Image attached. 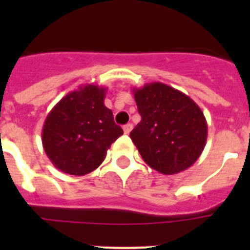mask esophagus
I'll return each mask as SVG.
<instances>
[{"label": "esophagus", "instance_id": "obj_1", "mask_svg": "<svg viewBox=\"0 0 250 250\" xmlns=\"http://www.w3.org/2000/svg\"><path fill=\"white\" fill-rule=\"evenodd\" d=\"M131 130H132L131 124H126V125L124 126V132H125V134H130V132H131Z\"/></svg>", "mask_w": 250, "mask_h": 250}]
</instances>
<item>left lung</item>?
<instances>
[{
    "label": "left lung",
    "instance_id": "1",
    "mask_svg": "<svg viewBox=\"0 0 250 250\" xmlns=\"http://www.w3.org/2000/svg\"><path fill=\"white\" fill-rule=\"evenodd\" d=\"M141 121L130 132L141 158L159 173L173 175L190 167L207 143L208 125L188 95L161 83L132 89Z\"/></svg>",
    "mask_w": 250,
    "mask_h": 250
}]
</instances>
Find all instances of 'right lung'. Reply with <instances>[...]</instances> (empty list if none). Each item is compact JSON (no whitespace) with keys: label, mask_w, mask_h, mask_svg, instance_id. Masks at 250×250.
<instances>
[{"label":"right lung","mask_w":250,"mask_h":250,"mask_svg":"<svg viewBox=\"0 0 250 250\" xmlns=\"http://www.w3.org/2000/svg\"><path fill=\"white\" fill-rule=\"evenodd\" d=\"M106 89L87 83L63 96L48 112L42 127L46 155L59 170L85 175L104 161L123 129L104 104Z\"/></svg>","instance_id":"right-lung-1"}]
</instances>
